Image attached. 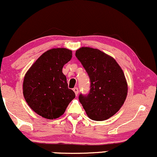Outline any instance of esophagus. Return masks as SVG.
Returning a JSON list of instances; mask_svg holds the SVG:
<instances>
[{
	"label": "esophagus",
	"mask_w": 157,
	"mask_h": 157,
	"mask_svg": "<svg viewBox=\"0 0 157 157\" xmlns=\"http://www.w3.org/2000/svg\"><path fill=\"white\" fill-rule=\"evenodd\" d=\"M73 90H74V92H75V95H76V96L78 95V92H79L78 88H77V87H75V88H73Z\"/></svg>",
	"instance_id": "esophagus-1"
}]
</instances>
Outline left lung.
<instances>
[{
    "mask_svg": "<svg viewBox=\"0 0 157 157\" xmlns=\"http://www.w3.org/2000/svg\"><path fill=\"white\" fill-rule=\"evenodd\" d=\"M90 80L88 94L79 101L90 119L105 121L119 110L125 101L128 87L124 71L114 58L98 49L81 48L75 52Z\"/></svg>",
    "mask_w": 157,
    "mask_h": 157,
    "instance_id": "obj_1",
    "label": "left lung"
}]
</instances>
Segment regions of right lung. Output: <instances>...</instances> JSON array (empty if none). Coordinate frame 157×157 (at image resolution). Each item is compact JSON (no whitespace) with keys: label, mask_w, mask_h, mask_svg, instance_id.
I'll list each match as a JSON object with an SVG mask.
<instances>
[{"label":"right lung","mask_w":157,"mask_h":157,"mask_svg":"<svg viewBox=\"0 0 157 157\" xmlns=\"http://www.w3.org/2000/svg\"><path fill=\"white\" fill-rule=\"evenodd\" d=\"M71 57L72 52L68 49H51L41 55L25 75V99L43 118H59L75 99V92L68 88L67 77L62 72L64 64Z\"/></svg>","instance_id":"1"}]
</instances>
